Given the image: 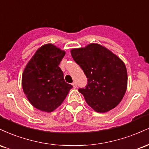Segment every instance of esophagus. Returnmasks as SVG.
<instances>
[{
    "mask_svg": "<svg viewBox=\"0 0 149 149\" xmlns=\"http://www.w3.org/2000/svg\"><path fill=\"white\" fill-rule=\"evenodd\" d=\"M72 85L73 86V88H76V87H77V83H76V82H73V83H72Z\"/></svg>",
    "mask_w": 149,
    "mask_h": 149,
    "instance_id": "obj_1",
    "label": "esophagus"
}]
</instances>
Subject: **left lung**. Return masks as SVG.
<instances>
[{"instance_id":"1","label":"left lung","mask_w":149,"mask_h":149,"mask_svg":"<svg viewBox=\"0 0 149 149\" xmlns=\"http://www.w3.org/2000/svg\"><path fill=\"white\" fill-rule=\"evenodd\" d=\"M71 53L88 78L85 88H79L78 91L88 105L100 113L115 108L127 89V73L123 61L106 47L95 43L73 49Z\"/></svg>"}]
</instances>
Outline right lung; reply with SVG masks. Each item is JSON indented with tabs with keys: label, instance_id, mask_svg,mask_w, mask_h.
Returning <instances> with one entry per match:
<instances>
[{
	"label": "right lung",
	"instance_id": "add662e5",
	"mask_svg": "<svg viewBox=\"0 0 149 149\" xmlns=\"http://www.w3.org/2000/svg\"><path fill=\"white\" fill-rule=\"evenodd\" d=\"M65 52L52 44L40 47L22 75V88L31 104L39 110L53 111L60 106L73 86L66 83L59 66Z\"/></svg>",
	"mask_w": 149,
	"mask_h": 149
}]
</instances>
